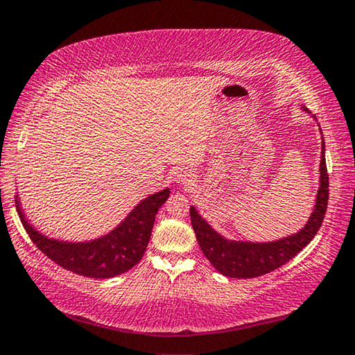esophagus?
I'll list each match as a JSON object with an SVG mask.
<instances>
[{"instance_id":"34e87169","label":"esophagus","mask_w":355,"mask_h":355,"mask_svg":"<svg viewBox=\"0 0 355 355\" xmlns=\"http://www.w3.org/2000/svg\"><path fill=\"white\" fill-rule=\"evenodd\" d=\"M177 182L182 183V184H189L192 182V173L188 172V171L180 172L177 175Z\"/></svg>"}]
</instances>
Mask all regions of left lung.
Instances as JSON below:
<instances>
[{
	"label": "left lung",
	"mask_w": 355,
	"mask_h": 355,
	"mask_svg": "<svg viewBox=\"0 0 355 355\" xmlns=\"http://www.w3.org/2000/svg\"><path fill=\"white\" fill-rule=\"evenodd\" d=\"M307 112V108H304ZM315 118V116H313ZM329 200V175H327L324 143L321 144L320 163V189L317 192V203L309 217L306 227L296 234L284 237L281 241L254 243L227 241L217 231L212 230L205 218L200 217L194 206H191V223L203 254L218 273L228 278H257L279 268L295 257L318 233L323 223Z\"/></svg>",
	"instance_id": "8db88e82"
}]
</instances>
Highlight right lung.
Listing matches in <instances>:
<instances>
[{
    "label": "right lung",
    "instance_id": "1",
    "mask_svg": "<svg viewBox=\"0 0 355 355\" xmlns=\"http://www.w3.org/2000/svg\"><path fill=\"white\" fill-rule=\"evenodd\" d=\"M169 189H163L143 200L125 220L107 236L77 243L44 237L26 220L18 198L15 203L26 233L42 253L69 272L87 278L105 279L128 272L141 261L150 241L157 212L169 197Z\"/></svg>",
    "mask_w": 355,
    "mask_h": 355
}]
</instances>
